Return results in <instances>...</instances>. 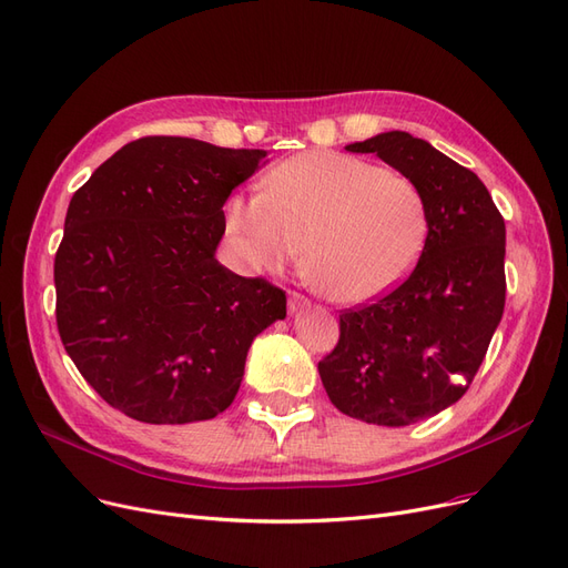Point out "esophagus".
<instances>
[{"label": "esophagus", "mask_w": 568, "mask_h": 568, "mask_svg": "<svg viewBox=\"0 0 568 568\" xmlns=\"http://www.w3.org/2000/svg\"><path fill=\"white\" fill-rule=\"evenodd\" d=\"M308 306V300L304 295H300V292H290L287 295V311L290 314H300L302 308Z\"/></svg>", "instance_id": "34e87169"}]
</instances>
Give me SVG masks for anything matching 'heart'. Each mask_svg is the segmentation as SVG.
<instances>
[{"label": "heart", "instance_id": "b5f03b06", "mask_svg": "<svg viewBox=\"0 0 568 568\" xmlns=\"http://www.w3.org/2000/svg\"><path fill=\"white\" fill-rule=\"evenodd\" d=\"M224 224L252 273L300 260L327 297L368 304L404 283L423 257L429 210L413 179L363 158L308 151L262 179L260 195H231Z\"/></svg>", "mask_w": 568, "mask_h": 568}]
</instances>
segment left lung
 <instances>
[{"instance_id":"1","label":"left lung","mask_w":568,"mask_h":568,"mask_svg":"<svg viewBox=\"0 0 568 568\" xmlns=\"http://www.w3.org/2000/svg\"><path fill=\"white\" fill-rule=\"evenodd\" d=\"M377 153L423 189V257L387 297L339 316V342L318 363L337 410L406 427L467 392L505 308V219L481 179L425 139L382 132L346 145Z\"/></svg>"}]
</instances>
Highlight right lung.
Wrapping results in <instances>:
<instances>
[{
  "instance_id": "add662e5",
  "label": "right lung",
  "mask_w": 568,
  "mask_h": 568,
  "mask_svg": "<svg viewBox=\"0 0 568 568\" xmlns=\"http://www.w3.org/2000/svg\"><path fill=\"white\" fill-rule=\"evenodd\" d=\"M266 151L184 136L122 145L72 195L53 262L57 323L82 377L120 413L186 425L224 413L285 292L216 262L224 203Z\"/></svg>"
}]
</instances>
